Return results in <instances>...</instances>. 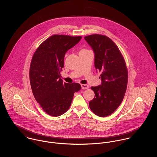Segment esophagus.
Listing matches in <instances>:
<instances>
[{
  "label": "esophagus",
  "mask_w": 157,
  "mask_h": 157,
  "mask_svg": "<svg viewBox=\"0 0 157 157\" xmlns=\"http://www.w3.org/2000/svg\"><path fill=\"white\" fill-rule=\"evenodd\" d=\"M81 86H82V90H86V89L89 88V86H88V85H84V84H82V85H81Z\"/></svg>",
  "instance_id": "1"
}]
</instances>
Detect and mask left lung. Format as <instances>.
I'll list each match as a JSON object with an SVG mask.
<instances>
[{"instance_id": "1", "label": "left lung", "mask_w": 157, "mask_h": 157, "mask_svg": "<svg viewBox=\"0 0 157 157\" xmlns=\"http://www.w3.org/2000/svg\"><path fill=\"white\" fill-rule=\"evenodd\" d=\"M94 53V65L100 72L101 83L92 86L94 98L89 103L91 111L105 117L114 112L124 98L128 84V71L124 60L112 40L103 35L86 36Z\"/></svg>"}]
</instances>
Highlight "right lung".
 I'll list each match as a JSON object with an SVG mask.
<instances>
[{
    "instance_id": "1",
    "label": "right lung",
    "mask_w": 157,
    "mask_h": 157,
    "mask_svg": "<svg viewBox=\"0 0 157 157\" xmlns=\"http://www.w3.org/2000/svg\"><path fill=\"white\" fill-rule=\"evenodd\" d=\"M81 39V36H52L39 46L33 57L29 69L31 90L48 115L58 117L67 112L74 94L81 90L80 84L67 83L60 78L66 52Z\"/></svg>"
}]
</instances>
